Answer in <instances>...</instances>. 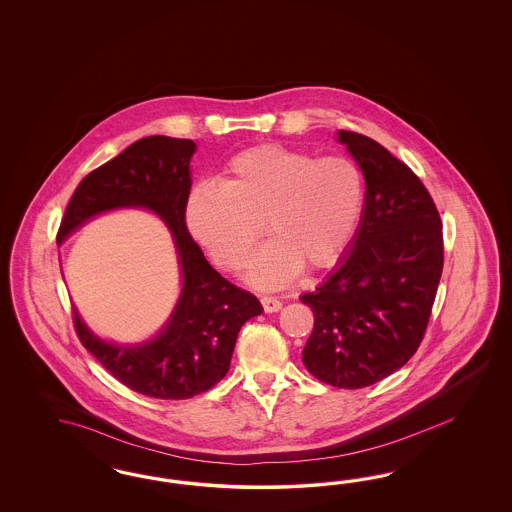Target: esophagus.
Masks as SVG:
<instances>
[{"instance_id": "esophagus-1", "label": "esophagus", "mask_w": 512, "mask_h": 512, "mask_svg": "<svg viewBox=\"0 0 512 512\" xmlns=\"http://www.w3.org/2000/svg\"><path fill=\"white\" fill-rule=\"evenodd\" d=\"M261 304H263L266 313H274V311L281 310V302H279L276 296H263V298H261Z\"/></svg>"}]
</instances>
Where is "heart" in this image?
Instances as JSON below:
<instances>
[{"label":"heart","mask_w":512,"mask_h":512,"mask_svg":"<svg viewBox=\"0 0 512 512\" xmlns=\"http://www.w3.org/2000/svg\"><path fill=\"white\" fill-rule=\"evenodd\" d=\"M364 201V178L343 155L317 157L263 144L234 155L221 184L195 187L187 204L191 233L221 268L238 270L257 238L249 279L274 289L304 264L326 268L347 248Z\"/></svg>","instance_id":"b5f03b06"}]
</instances>
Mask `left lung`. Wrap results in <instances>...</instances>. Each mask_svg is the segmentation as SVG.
Returning <instances> with one entry per match:
<instances>
[{
	"label": "left lung",
	"instance_id": "1",
	"mask_svg": "<svg viewBox=\"0 0 512 512\" xmlns=\"http://www.w3.org/2000/svg\"><path fill=\"white\" fill-rule=\"evenodd\" d=\"M338 139L364 172L366 202L351 253L300 296L313 311L302 360L319 381L353 390L417 353L443 272V223L419 176L387 148L355 131Z\"/></svg>",
	"mask_w": 512,
	"mask_h": 512
}]
</instances>
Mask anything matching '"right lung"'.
<instances>
[{
    "mask_svg": "<svg viewBox=\"0 0 512 512\" xmlns=\"http://www.w3.org/2000/svg\"><path fill=\"white\" fill-rule=\"evenodd\" d=\"M195 148L193 140L163 135L133 142L78 184L56 234L62 242L86 219L122 206L154 210L171 229L184 289L157 338L139 347L112 345L93 336L73 308L80 343L122 385L157 400H187L217 385L229 372L240 328L263 311L257 296L210 266L187 231Z\"/></svg>",
    "mask_w": 512,
    "mask_h": 512,
    "instance_id": "obj_1",
    "label": "right lung"
}]
</instances>
